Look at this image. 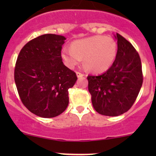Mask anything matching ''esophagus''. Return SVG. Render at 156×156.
Returning <instances> with one entry per match:
<instances>
[{"label": "esophagus", "instance_id": "obj_1", "mask_svg": "<svg viewBox=\"0 0 156 156\" xmlns=\"http://www.w3.org/2000/svg\"><path fill=\"white\" fill-rule=\"evenodd\" d=\"M76 76L78 78H81L84 76V74H83L82 73H80V72H76Z\"/></svg>", "mask_w": 156, "mask_h": 156}]
</instances>
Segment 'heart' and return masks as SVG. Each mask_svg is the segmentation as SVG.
I'll return each mask as SVG.
<instances>
[{"label":"heart","instance_id":"1","mask_svg":"<svg viewBox=\"0 0 156 156\" xmlns=\"http://www.w3.org/2000/svg\"><path fill=\"white\" fill-rule=\"evenodd\" d=\"M62 58L69 68H74L83 58L88 70L101 73L112 66L117 55V44L108 36H92L72 43L71 49L65 48Z\"/></svg>","mask_w":156,"mask_h":156}]
</instances>
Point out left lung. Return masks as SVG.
Instances as JSON below:
<instances>
[{"label": "left lung", "instance_id": "1", "mask_svg": "<svg viewBox=\"0 0 156 156\" xmlns=\"http://www.w3.org/2000/svg\"><path fill=\"white\" fill-rule=\"evenodd\" d=\"M116 58L105 73L88 76V90L93 107L103 115L117 116L131 108L143 83L140 56L133 45L120 34Z\"/></svg>", "mask_w": 156, "mask_h": 156}]
</instances>
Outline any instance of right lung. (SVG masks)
Wrapping results in <instances>:
<instances>
[{
    "label": "right lung",
    "mask_w": 156,
    "mask_h": 156,
    "mask_svg": "<svg viewBox=\"0 0 156 156\" xmlns=\"http://www.w3.org/2000/svg\"><path fill=\"white\" fill-rule=\"evenodd\" d=\"M66 37L44 34L29 41L19 52L15 82L22 102L43 118L60 115L69 105V91L77 80L62 62L61 51Z\"/></svg>",
    "instance_id": "1"
}]
</instances>
